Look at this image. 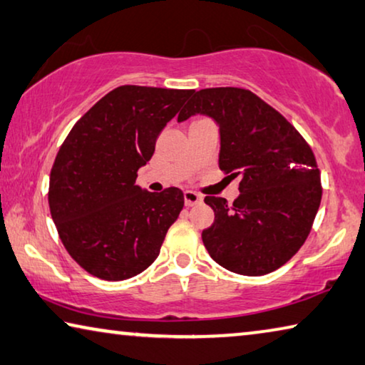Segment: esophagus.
I'll return each instance as SVG.
<instances>
[{
	"mask_svg": "<svg viewBox=\"0 0 365 365\" xmlns=\"http://www.w3.org/2000/svg\"><path fill=\"white\" fill-rule=\"evenodd\" d=\"M202 202V195H199L197 192H194V190H186L184 192V204L187 207H192V205H197Z\"/></svg>",
	"mask_w": 365,
	"mask_h": 365,
	"instance_id": "obj_1",
	"label": "esophagus"
}]
</instances>
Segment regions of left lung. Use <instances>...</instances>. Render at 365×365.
<instances>
[{"label": "left lung", "mask_w": 365, "mask_h": 365, "mask_svg": "<svg viewBox=\"0 0 365 365\" xmlns=\"http://www.w3.org/2000/svg\"><path fill=\"white\" fill-rule=\"evenodd\" d=\"M204 114L220 130L218 166L240 176V195H207L215 212L202 241L212 259L241 276H264L284 266L310 233L322 202L315 155L282 114L243 88L192 94L178 122Z\"/></svg>", "instance_id": "left-lung-1"}]
</instances>
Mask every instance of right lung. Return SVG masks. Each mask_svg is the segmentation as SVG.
I'll return each mask as SVG.
<instances>
[{"mask_svg": "<svg viewBox=\"0 0 365 365\" xmlns=\"http://www.w3.org/2000/svg\"><path fill=\"white\" fill-rule=\"evenodd\" d=\"M192 89H112L68 133L50 171L48 205L60 240L85 271L124 280L145 271L184 207L178 187L135 184L160 132Z\"/></svg>", "mask_w": 365, "mask_h": 365, "instance_id": "1", "label": "right lung"}]
</instances>
